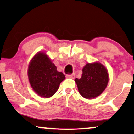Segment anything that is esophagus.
Instances as JSON below:
<instances>
[{
	"label": "esophagus",
	"instance_id": "esophagus-1",
	"mask_svg": "<svg viewBox=\"0 0 134 134\" xmlns=\"http://www.w3.org/2000/svg\"><path fill=\"white\" fill-rule=\"evenodd\" d=\"M66 77L67 78H71V79H74L75 77V73H72V74H68V75H66Z\"/></svg>",
	"mask_w": 134,
	"mask_h": 134
}]
</instances>
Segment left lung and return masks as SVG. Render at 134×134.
Listing matches in <instances>:
<instances>
[{
	"label": "left lung",
	"mask_w": 134,
	"mask_h": 134,
	"mask_svg": "<svg viewBox=\"0 0 134 134\" xmlns=\"http://www.w3.org/2000/svg\"><path fill=\"white\" fill-rule=\"evenodd\" d=\"M108 81L107 71L99 63L86 64L82 69L81 77L75 79L79 92L86 99L99 96L106 87Z\"/></svg>",
	"instance_id": "left-lung-1"
}]
</instances>
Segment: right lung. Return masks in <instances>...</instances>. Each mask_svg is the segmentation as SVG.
Wrapping results in <instances>:
<instances>
[{
	"instance_id": "1",
	"label": "right lung",
	"mask_w": 134,
	"mask_h": 134,
	"mask_svg": "<svg viewBox=\"0 0 134 134\" xmlns=\"http://www.w3.org/2000/svg\"><path fill=\"white\" fill-rule=\"evenodd\" d=\"M28 76L31 86L40 96L49 97L58 90L59 84L65 78L63 72L43 53L33 58L29 64Z\"/></svg>"
}]
</instances>
